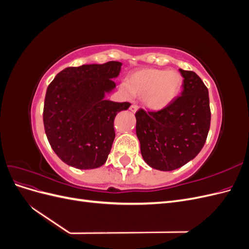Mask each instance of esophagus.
Wrapping results in <instances>:
<instances>
[{
  "label": "esophagus",
  "instance_id": "obj_1",
  "mask_svg": "<svg viewBox=\"0 0 249 249\" xmlns=\"http://www.w3.org/2000/svg\"><path fill=\"white\" fill-rule=\"evenodd\" d=\"M137 110H138V106H136V105H132V106L130 107V111L133 113H135Z\"/></svg>",
  "mask_w": 249,
  "mask_h": 249
}]
</instances>
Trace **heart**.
Returning <instances> with one entry per match:
<instances>
[{"instance_id":"obj_1","label":"heart","mask_w":249,"mask_h":249,"mask_svg":"<svg viewBox=\"0 0 249 249\" xmlns=\"http://www.w3.org/2000/svg\"><path fill=\"white\" fill-rule=\"evenodd\" d=\"M183 84V77L175 70L143 69L135 71L126 78L124 93L142 95V102L150 110L166 108L173 102Z\"/></svg>"}]
</instances>
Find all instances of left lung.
<instances>
[{"label": "left lung", "mask_w": 249, "mask_h": 249, "mask_svg": "<svg viewBox=\"0 0 249 249\" xmlns=\"http://www.w3.org/2000/svg\"><path fill=\"white\" fill-rule=\"evenodd\" d=\"M182 95L157 112H136V134L143 160L152 168L171 171L194 159L210 130L209 91L194 71L179 70Z\"/></svg>", "instance_id": "left-lung-1"}]
</instances>
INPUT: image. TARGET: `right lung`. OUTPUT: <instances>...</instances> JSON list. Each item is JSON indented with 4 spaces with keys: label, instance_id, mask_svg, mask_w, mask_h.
Returning a JSON list of instances; mask_svg holds the SVG:
<instances>
[{
    "label": "right lung",
    "instance_id": "add662e5",
    "mask_svg": "<svg viewBox=\"0 0 249 249\" xmlns=\"http://www.w3.org/2000/svg\"><path fill=\"white\" fill-rule=\"evenodd\" d=\"M122 62L83 64L60 71L44 99L43 124L55 154L78 169L106 163L115 138L114 118L130 103L105 99L115 89Z\"/></svg>",
    "mask_w": 249,
    "mask_h": 249
}]
</instances>
